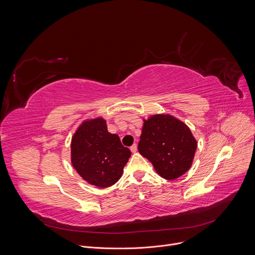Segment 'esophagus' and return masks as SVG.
<instances>
[{"instance_id":"obj_1","label":"esophagus","mask_w":255,"mask_h":255,"mask_svg":"<svg viewBox=\"0 0 255 255\" xmlns=\"http://www.w3.org/2000/svg\"><path fill=\"white\" fill-rule=\"evenodd\" d=\"M130 149H131V151H132L133 153H135V152L137 151V145H136V144H133L132 146L130 147Z\"/></svg>"}]
</instances>
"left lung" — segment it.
I'll return each mask as SVG.
<instances>
[{"instance_id":"8db88e82","label":"left lung","mask_w":255,"mask_h":255,"mask_svg":"<svg viewBox=\"0 0 255 255\" xmlns=\"http://www.w3.org/2000/svg\"><path fill=\"white\" fill-rule=\"evenodd\" d=\"M197 140L190 128L171 115L157 114L144 120L138 151L165 179H175L192 166Z\"/></svg>"}]
</instances>
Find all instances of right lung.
Segmentation results:
<instances>
[{"label":"right lung","instance_id":"obj_1","mask_svg":"<svg viewBox=\"0 0 255 255\" xmlns=\"http://www.w3.org/2000/svg\"><path fill=\"white\" fill-rule=\"evenodd\" d=\"M70 148L72 166L89 184L99 188L116 184L131 156L119 136L108 132L103 118L83 122L72 136Z\"/></svg>","mask_w":255,"mask_h":255}]
</instances>
